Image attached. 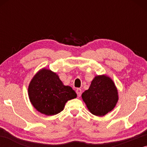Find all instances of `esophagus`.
I'll return each instance as SVG.
<instances>
[{"instance_id": "esophagus-1", "label": "esophagus", "mask_w": 147, "mask_h": 147, "mask_svg": "<svg viewBox=\"0 0 147 147\" xmlns=\"http://www.w3.org/2000/svg\"><path fill=\"white\" fill-rule=\"evenodd\" d=\"M76 93H77L78 96H79L80 97L82 94V90L80 89V88H78V89L76 90Z\"/></svg>"}]
</instances>
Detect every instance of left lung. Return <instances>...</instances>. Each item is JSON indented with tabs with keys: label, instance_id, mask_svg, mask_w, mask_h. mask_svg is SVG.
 <instances>
[{
	"label": "left lung",
	"instance_id": "left-lung-1",
	"mask_svg": "<svg viewBox=\"0 0 147 147\" xmlns=\"http://www.w3.org/2000/svg\"><path fill=\"white\" fill-rule=\"evenodd\" d=\"M82 100L94 115L102 116L112 111L118 100V90L114 82L107 76H97L89 89L82 94Z\"/></svg>",
	"mask_w": 147,
	"mask_h": 147
}]
</instances>
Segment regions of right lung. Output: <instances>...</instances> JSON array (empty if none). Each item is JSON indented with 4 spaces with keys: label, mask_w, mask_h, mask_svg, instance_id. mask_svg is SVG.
Returning a JSON list of instances; mask_svg holds the SVG:
<instances>
[{
    "label": "right lung",
    "mask_w": 147,
    "mask_h": 147,
    "mask_svg": "<svg viewBox=\"0 0 147 147\" xmlns=\"http://www.w3.org/2000/svg\"><path fill=\"white\" fill-rule=\"evenodd\" d=\"M28 94L34 108L47 116L59 113L68 100L77 97L70 86L63 85L57 74L45 68L34 76L28 88Z\"/></svg>",
    "instance_id": "obj_1"
}]
</instances>
